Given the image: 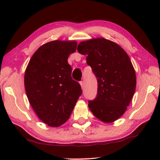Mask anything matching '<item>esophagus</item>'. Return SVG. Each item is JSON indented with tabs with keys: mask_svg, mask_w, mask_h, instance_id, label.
Masks as SVG:
<instances>
[{
	"mask_svg": "<svg viewBox=\"0 0 160 160\" xmlns=\"http://www.w3.org/2000/svg\"><path fill=\"white\" fill-rule=\"evenodd\" d=\"M80 84H81V86H82V89L84 88V82H83V81H81V82H80Z\"/></svg>",
	"mask_w": 160,
	"mask_h": 160,
	"instance_id": "34e87169",
	"label": "esophagus"
}]
</instances>
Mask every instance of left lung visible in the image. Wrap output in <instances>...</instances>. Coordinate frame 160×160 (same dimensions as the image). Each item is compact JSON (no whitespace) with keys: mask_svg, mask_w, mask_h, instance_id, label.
Masks as SVG:
<instances>
[{"mask_svg":"<svg viewBox=\"0 0 160 160\" xmlns=\"http://www.w3.org/2000/svg\"><path fill=\"white\" fill-rule=\"evenodd\" d=\"M78 52L87 55V63L98 80V94L88 106L98 119L112 122L127 110L135 92L136 76L128 54L121 47L103 38L81 42Z\"/></svg>","mask_w":160,"mask_h":160,"instance_id":"obj_1","label":"left lung"}]
</instances>
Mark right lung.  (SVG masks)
Here are the masks:
<instances>
[{
	"instance_id": "add662e5",
	"label": "right lung",
	"mask_w": 160,
	"mask_h": 160,
	"mask_svg": "<svg viewBox=\"0 0 160 160\" xmlns=\"http://www.w3.org/2000/svg\"><path fill=\"white\" fill-rule=\"evenodd\" d=\"M75 41L47 43L32 56L25 73L28 100L39 119L51 127L68 119L82 94L79 83L71 77L69 54L76 50Z\"/></svg>"
}]
</instances>
